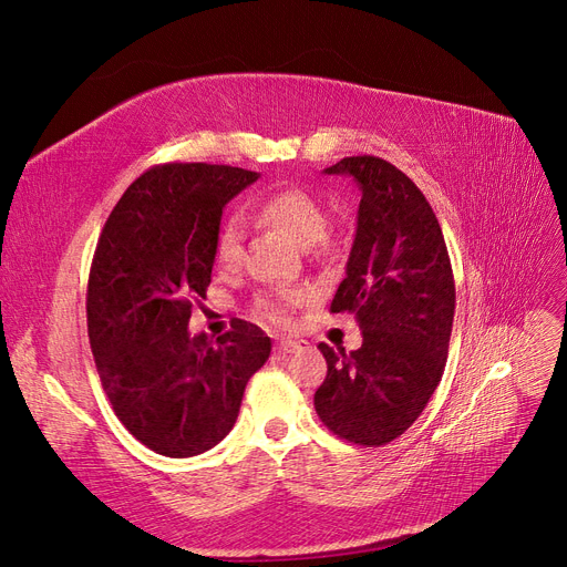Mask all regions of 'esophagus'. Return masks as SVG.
I'll list each match as a JSON object with an SVG mask.
<instances>
[{"label":"esophagus","mask_w":567,"mask_h":567,"mask_svg":"<svg viewBox=\"0 0 567 567\" xmlns=\"http://www.w3.org/2000/svg\"><path fill=\"white\" fill-rule=\"evenodd\" d=\"M305 348V340H293V338H281L277 342V352L281 354H290V352H298Z\"/></svg>","instance_id":"34e87169"}]
</instances>
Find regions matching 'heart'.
Listing matches in <instances>:
<instances>
[{"label":"heart","instance_id":"obj_1","mask_svg":"<svg viewBox=\"0 0 567 567\" xmlns=\"http://www.w3.org/2000/svg\"><path fill=\"white\" fill-rule=\"evenodd\" d=\"M257 217L267 225L288 234L298 246H312L315 241L329 250L333 238L323 231L326 210L321 198L302 186H286L265 196L255 208ZM217 262L227 269H236L244 260V229L238 219H227L217 231L215 241ZM307 298L305 290H269L252 302V317L271 326H288L293 319L296 305Z\"/></svg>","mask_w":567,"mask_h":567}]
</instances>
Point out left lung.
<instances>
[{"mask_svg": "<svg viewBox=\"0 0 567 567\" xmlns=\"http://www.w3.org/2000/svg\"><path fill=\"white\" fill-rule=\"evenodd\" d=\"M362 188L346 279L331 312L354 315L362 348H329L315 392L321 423L362 447L400 437L440 385L454 321V274L440 221L421 188L375 156H350L323 169Z\"/></svg>", "mask_w": 567, "mask_h": 567, "instance_id": "1", "label": "left lung"}]
</instances>
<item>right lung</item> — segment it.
I'll use <instances>...</instances> for the list:
<instances>
[{"mask_svg": "<svg viewBox=\"0 0 567 567\" xmlns=\"http://www.w3.org/2000/svg\"><path fill=\"white\" fill-rule=\"evenodd\" d=\"M257 177L229 165H153L101 229L87 284L90 346L115 416L156 454L215 447L271 352L260 326L241 319L217 340L186 329L210 286L221 210Z\"/></svg>", "mask_w": 567, "mask_h": 567, "instance_id": "right-lung-1", "label": "right lung"}]
</instances>
